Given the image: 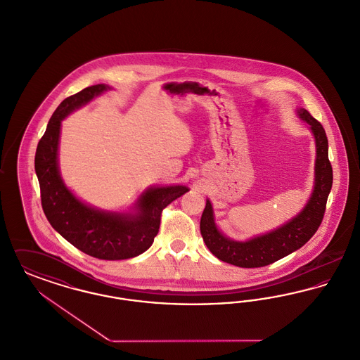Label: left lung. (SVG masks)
Returning a JSON list of instances; mask_svg holds the SVG:
<instances>
[{
  "instance_id": "1",
  "label": "left lung",
  "mask_w": 360,
  "mask_h": 360,
  "mask_svg": "<svg viewBox=\"0 0 360 360\" xmlns=\"http://www.w3.org/2000/svg\"><path fill=\"white\" fill-rule=\"evenodd\" d=\"M297 115L307 121L316 141L314 188L304 209L288 223L274 231L247 241L229 239L220 232L214 223V213L209 200L201 217L200 229L209 251L229 264L254 269L271 264L301 248L316 233L324 219L326 200L332 188L333 174L328 159L326 129L307 109H298Z\"/></svg>"
}]
</instances>
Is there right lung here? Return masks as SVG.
Segmentation results:
<instances>
[{
	"mask_svg": "<svg viewBox=\"0 0 360 360\" xmlns=\"http://www.w3.org/2000/svg\"><path fill=\"white\" fill-rule=\"evenodd\" d=\"M108 89L110 87L103 84L89 86L60 103L37 144L34 172L40 185L41 206L52 228L90 257L121 260L137 257L151 247L159 232L162 210L188 188H148L139 197L134 212L119 213L86 205L65 185L58 166L62 120Z\"/></svg>",
	"mask_w": 360,
	"mask_h": 360,
	"instance_id": "right-lung-1",
	"label": "right lung"
}]
</instances>
